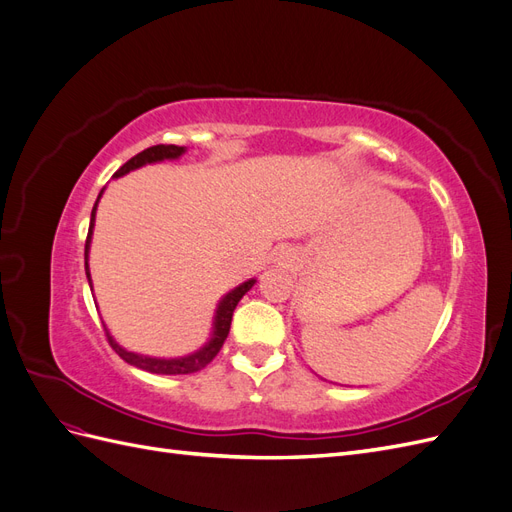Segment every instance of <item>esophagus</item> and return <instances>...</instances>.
<instances>
[{
    "mask_svg": "<svg viewBox=\"0 0 512 512\" xmlns=\"http://www.w3.org/2000/svg\"><path fill=\"white\" fill-rule=\"evenodd\" d=\"M277 256H280V258H284V260H286V258L290 256V250H286V247H282V250L277 252Z\"/></svg>",
    "mask_w": 512,
    "mask_h": 512,
    "instance_id": "obj_1",
    "label": "esophagus"
}]
</instances>
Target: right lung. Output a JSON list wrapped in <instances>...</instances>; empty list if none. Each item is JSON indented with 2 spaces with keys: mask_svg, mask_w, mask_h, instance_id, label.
Wrapping results in <instances>:
<instances>
[{
  "mask_svg": "<svg viewBox=\"0 0 512 512\" xmlns=\"http://www.w3.org/2000/svg\"><path fill=\"white\" fill-rule=\"evenodd\" d=\"M185 149L183 147H177V145H153L141 153H136V156L132 160H128L126 164H123L117 173L113 177H121L130 173V170L134 168H141L145 164H153V162H162V160H175L179 158L181 153ZM102 196V192H100ZM98 196V200H100ZM98 200L94 209H91V222H89V232H87V241H85V273H87V280H89V286H91V275H89V265H87V258H89V243H91V232H94V222H96V207H98ZM256 280H247L243 282L241 286H237L235 290H230L226 297L218 303V309H215V318H213V335L209 342L188 354V356H179V359H156V356H147V354H136V352H130L126 348H121L115 339L111 337V333H108L106 329V339L108 344H111V348L121 356L123 361L138 367V369H145V371H151V374H164V376H177V374H194V371L207 367L213 359L215 354L220 352V348L224 346V339L228 337V331H230V322H232V312H235L237 303L241 301L243 294L250 290L254 286Z\"/></svg>",
  "mask_w": 512,
  "mask_h": 512,
  "instance_id": "1",
  "label": "right lung"
}]
</instances>
